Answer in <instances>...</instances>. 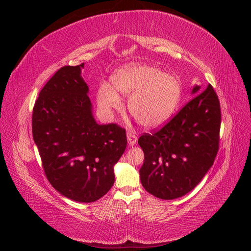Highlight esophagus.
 <instances>
[{"instance_id":"34e87169","label":"esophagus","mask_w":251,"mask_h":251,"mask_svg":"<svg viewBox=\"0 0 251 251\" xmlns=\"http://www.w3.org/2000/svg\"><path fill=\"white\" fill-rule=\"evenodd\" d=\"M126 138H127V142L130 146H134V144L137 142V136H136L133 132H127Z\"/></svg>"}]
</instances>
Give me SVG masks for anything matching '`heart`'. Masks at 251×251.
<instances>
[{
	"instance_id": "1",
	"label": "heart",
	"mask_w": 251,
	"mask_h": 251,
	"mask_svg": "<svg viewBox=\"0 0 251 251\" xmlns=\"http://www.w3.org/2000/svg\"><path fill=\"white\" fill-rule=\"evenodd\" d=\"M111 90L102 86L97 93V103L105 111L118 110L119 93L128 100V111L139 125L148 128L160 126L176 110L181 98V86L176 77L163 74L154 67L131 65L112 75Z\"/></svg>"
}]
</instances>
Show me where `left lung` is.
Returning a JSON list of instances; mask_svg holds the SVG:
<instances>
[{"mask_svg": "<svg viewBox=\"0 0 251 251\" xmlns=\"http://www.w3.org/2000/svg\"><path fill=\"white\" fill-rule=\"evenodd\" d=\"M195 95L168 124L144 133L138 143L144 153L139 171L146 191L163 200L180 198L194 189L214 164L220 140L221 108L211 85Z\"/></svg>", "mask_w": 251, "mask_h": 251, "instance_id": "8db88e82", "label": "left lung"}]
</instances>
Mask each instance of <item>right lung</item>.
Instances as JSON below:
<instances>
[{"instance_id": "1", "label": "right lung", "mask_w": 251, "mask_h": 251, "mask_svg": "<svg viewBox=\"0 0 251 251\" xmlns=\"http://www.w3.org/2000/svg\"><path fill=\"white\" fill-rule=\"evenodd\" d=\"M82 68L62 67L41 90L32 135L51 185L66 198L90 203L113 186L126 135L116 124H96Z\"/></svg>"}]
</instances>
